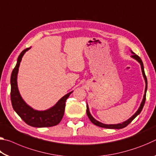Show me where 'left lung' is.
I'll return each mask as SVG.
<instances>
[{"mask_svg":"<svg viewBox=\"0 0 156 156\" xmlns=\"http://www.w3.org/2000/svg\"><path fill=\"white\" fill-rule=\"evenodd\" d=\"M133 55H132V57L133 58H135L136 60H138V61L140 63V65H141V69H142V74H143V76L144 78V80H145V83H146V87H145V91H144V98H143V100H142V102L140 105V107H139L138 110L137 111L136 113L134 114L132 117H131L129 118V120H127L125 122H122V124H117V125H105V124H102L101 122H98V121H97L96 120H95L94 118L92 117V115L90 114V113H89V107L87 105V116L89 118V120H90L91 122L94 124L96 126H100V127H102V128H107V129H122V128H125L126 127V126H127L129 123H131L133 120L135 118L137 115L138 114H140L141 112V111L143 109V107L145 103V100H146V93H147V76L145 75V73H144V66H143V62H142V60L140 58L138 55H136L134 54L133 52Z\"/></svg>","mask_w":156,"mask_h":156,"instance_id":"obj_1","label":"left lung"}]
</instances>
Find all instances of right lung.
<instances>
[{
    "label": "right lung",
    "mask_w": 156,
    "mask_h": 156,
    "mask_svg": "<svg viewBox=\"0 0 156 156\" xmlns=\"http://www.w3.org/2000/svg\"><path fill=\"white\" fill-rule=\"evenodd\" d=\"M30 49V47L23 50L18 58L16 65L12 71L11 75V101L13 109L20 116L24 122L28 125L34 127H49L57 125L64 115L65 109V102L72 93L70 92L66 94L60 99L57 104L47 111L38 112L25 103L22 99L18 91L17 87V74L20 62L25 53Z\"/></svg>",
    "instance_id": "right-lung-1"
}]
</instances>
